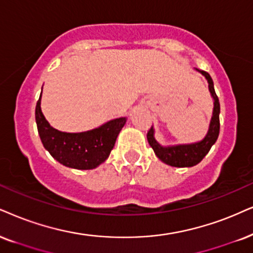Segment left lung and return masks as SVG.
Segmentation results:
<instances>
[{
	"label": "left lung",
	"mask_w": 253,
	"mask_h": 253,
	"mask_svg": "<svg viewBox=\"0 0 253 253\" xmlns=\"http://www.w3.org/2000/svg\"><path fill=\"white\" fill-rule=\"evenodd\" d=\"M198 72L202 73L206 77L209 84V91L213 98V112L211 121H210L209 130H208L207 135L204 136L203 140L201 141L189 143V145H176V146H161L156 141L154 137V129L152 128L147 133V140L148 143L154 150L155 155L165 162L166 165L171 166V167H193L202 161L204 156L209 153L213 143L216 142L217 137L219 134V100L217 97L215 88H213V82L210 75L202 70L196 69Z\"/></svg>",
	"instance_id": "left-lung-1"
}]
</instances>
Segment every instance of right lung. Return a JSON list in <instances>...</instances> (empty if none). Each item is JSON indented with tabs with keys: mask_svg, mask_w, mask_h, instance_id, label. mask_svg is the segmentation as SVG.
Masks as SVG:
<instances>
[{
	"mask_svg": "<svg viewBox=\"0 0 253 253\" xmlns=\"http://www.w3.org/2000/svg\"><path fill=\"white\" fill-rule=\"evenodd\" d=\"M42 93L36 105V124L44 148L59 164L69 168L87 170L101 165L110 156L126 118H118L98 128L82 133H66L53 128L41 110Z\"/></svg>",
	"mask_w": 253,
	"mask_h": 253,
	"instance_id": "right-lung-1",
	"label": "right lung"
}]
</instances>
